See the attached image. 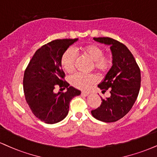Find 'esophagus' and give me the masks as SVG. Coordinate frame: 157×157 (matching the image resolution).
I'll return each mask as SVG.
<instances>
[{"instance_id": "obj_1", "label": "esophagus", "mask_w": 157, "mask_h": 157, "mask_svg": "<svg viewBox=\"0 0 157 157\" xmlns=\"http://www.w3.org/2000/svg\"><path fill=\"white\" fill-rule=\"evenodd\" d=\"M81 95L82 96H83V97H87V96H88L89 95V93H88V92H82V93H81Z\"/></svg>"}]
</instances>
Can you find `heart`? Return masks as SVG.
Instances as JSON below:
<instances>
[{
	"instance_id": "1",
	"label": "heart",
	"mask_w": 157,
	"mask_h": 157,
	"mask_svg": "<svg viewBox=\"0 0 157 157\" xmlns=\"http://www.w3.org/2000/svg\"><path fill=\"white\" fill-rule=\"evenodd\" d=\"M85 56L93 61V67L96 70L105 72L110 69L113 65V58L110 56H105L104 50L96 44H88L82 48ZM77 57V52L74 48H68L60 59V64L63 69L67 72L73 71ZM97 81V77L94 75L77 72L70 77V82L75 88L81 90L88 89L90 85Z\"/></svg>"
}]
</instances>
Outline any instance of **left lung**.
<instances>
[{"instance_id":"8db88e82","label":"left lung","mask_w":157,"mask_h":157,"mask_svg":"<svg viewBox=\"0 0 157 157\" xmlns=\"http://www.w3.org/2000/svg\"><path fill=\"white\" fill-rule=\"evenodd\" d=\"M94 40L110 46L113 66L98 85L102 92L109 90L110 97L101 99L100 107L91 111L97 120L110 123L126 116L135 104L140 88V70L133 55L122 43L109 37Z\"/></svg>"}]
</instances>
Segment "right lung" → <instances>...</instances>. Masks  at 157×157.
Wrapping results in <instances>:
<instances>
[{"mask_svg":"<svg viewBox=\"0 0 157 157\" xmlns=\"http://www.w3.org/2000/svg\"><path fill=\"white\" fill-rule=\"evenodd\" d=\"M78 39H56L38 49L30 60L23 77V90L28 106L33 114L46 124H53L66 118L69 103L80 90L69 86L61 69L63 52ZM56 84L67 88L56 94Z\"/></svg>","mask_w":157,"mask_h":157,"instance_id":"1","label":"right lung"}]
</instances>
